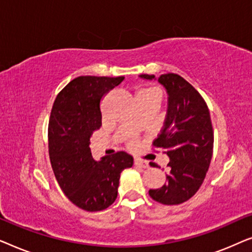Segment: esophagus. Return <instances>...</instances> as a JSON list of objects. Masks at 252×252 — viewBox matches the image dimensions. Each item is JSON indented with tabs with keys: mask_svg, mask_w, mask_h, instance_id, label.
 Segmentation results:
<instances>
[{
	"mask_svg": "<svg viewBox=\"0 0 252 252\" xmlns=\"http://www.w3.org/2000/svg\"><path fill=\"white\" fill-rule=\"evenodd\" d=\"M134 164H135V166L141 167V168H148V167H149V164H148L147 161H144L142 159H139V158H135V159H134Z\"/></svg>",
	"mask_w": 252,
	"mask_h": 252,
	"instance_id": "obj_1",
	"label": "esophagus"
}]
</instances>
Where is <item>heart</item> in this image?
<instances>
[{
	"instance_id": "b5f03b06",
	"label": "heart",
	"mask_w": 252,
	"mask_h": 252,
	"mask_svg": "<svg viewBox=\"0 0 252 252\" xmlns=\"http://www.w3.org/2000/svg\"><path fill=\"white\" fill-rule=\"evenodd\" d=\"M143 97H151L158 98L160 101V92L157 87H143L139 89L135 94V99L143 98Z\"/></svg>"
}]
</instances>
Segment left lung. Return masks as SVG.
<instances>
[{"label": "left lung", "instance_id": "left-lung-1", "mask_svg": "<svg viewBox=\"0 0 252 252\" xmlns=\"http://www.w3.org/2000/svg\"><path fill=\"white\" fill-rule=\"evenodd\" d=\"M140 77L151 80L155 75ZM158 81L167 91L168 109L153 147L170 157V173L166 184L150 189L149 195L161 204L177 205L192 197L204 181L213 153V128L204 98L186 79L165 73Z\"/></svg>", "mask_w": 252, "mask_h": 252}]
</instances>
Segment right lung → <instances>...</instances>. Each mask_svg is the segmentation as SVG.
I'll return each instance as SVG.
<instances>
[{"label":"right lung","instance_id":"1","mask_svg":"<svg viewBox=\"0 0 252 252\" xmlns=\"http://www.w3.org/2000/svg\"><path fill=\"white\" fill-rule=\"evenodd\" d=\"M124 77L75 78L60 92L51 109L48 144L51 167L66 197L85 211H102L116 201L124 168L133 166L125 151L92 156L91 136L102 126L103 95L122 84Z\"/></svg>","mask_w":252,"mask_h":252}]
</instances>
